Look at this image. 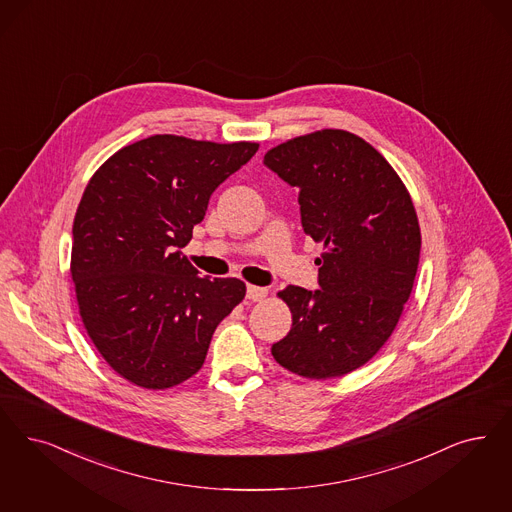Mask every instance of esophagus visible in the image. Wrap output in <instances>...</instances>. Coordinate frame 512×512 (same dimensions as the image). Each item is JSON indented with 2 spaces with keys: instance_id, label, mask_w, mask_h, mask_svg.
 Here are the masks:
<instances>
[{
  "instance_id": "obj_1",
  "label": "esophagus",
  "mask_w": 512,
  "mask_h": 512,
  "mask_svg": "<svg viewBox=\"0 0 512 512\" xmlns=\"http://www.w3.org/2000/svg\"><path fill=\"white\" fill-rule=\"evenodd\" d=\"M268 291L266 287H257V285H247V299L253 300V302H259V300L266 299Z\"/></svg>"
}]
</instances>
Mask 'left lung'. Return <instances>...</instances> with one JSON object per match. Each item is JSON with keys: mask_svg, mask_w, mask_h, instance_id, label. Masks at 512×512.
I'll use <instances>...</instances> for the list:
<instances>
[{"mask_svg": "<svg viewBox=\"0 0 512 512\" xmlns=\"http://www.w3.org/2000/svg\"><path fill=\"white\" fill-rule=\"evenodd\" d=\"M265 164L299 189L302 229L323 244L321 289L278 293L293 327L272 355L302 378L344 376L380 352L412 293L422 247L412 198L388 160L346 130L283 141Z\"/></svg>", "mask_w": 512, "mask_h": 512, "instance_id": "obj_1", "label": "left lung"}]
</instances>
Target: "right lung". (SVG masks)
<instances>
[{
    "label": "right lung",
    "instance_id": "obj_1",
    "mask_svg": "<svg viewBox=\"0 0 512 512\" xmlns=\"http://www.w3.org/2000/svg\"><path fill=\"white\" fill-rule=\"evenodd\" d=\"M257 149L157 134L90 177L73 219L71 280L92 344L134 386L189 380L217 325L246 297L242 280L198 276L181 247L213 191Z\"/></svg>",
    "mask_w": 512,
    "mask_h": 512
}]
</instances>
